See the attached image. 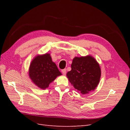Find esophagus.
<instances>
[{
    "label": "esophagus",
    "instance_id": "34e87169",
    "mask_svg": "<svg viewBox=\"0 0 130 130\" xmlns=\"http://www.w3.org/2000/svg\"><path fill=\"white\" fill-rule=\"evenodd\" d=\"M61 72H62V73L63 74V75H66V72H67V70H66V69H62V70H61Z\"/></svg>",
    "mask_w": 130,
    "mask_h": 130
}]
</instances>
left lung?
<instances>
[{
    "label": "left lung",
    "mask_w": 130,
    "mask_h": 130,
    "mask_svg": "<svg viewBox=\"0 0 130 130\" xmlns=\"http://www.w3.org/2000/svg\"><path fill=\"white\" fill-rule=\"evenodd\" d=\"M71 68L67 76L78 92L85 94L95 89L100 81L101 69L95 59L90 56L76 57Z\"/></svg>",
    "instance_id": "obj_1"
}]
</instances>
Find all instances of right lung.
Listing matches in <instances>:
<instances>
[{
    "label": "right lung",
    "mask_w": 130,
    "mask_h": 130,
    "mask_svg": "<svg viewBox=\"0 0 130 130\" xmlns=\"http://www.w3.org/2000/svg\"><path fill=\"white\" fill-rule=\"evenodd\" d=\"M61 74L49 54L36 56L30 66L29 76L41 89L48 88L51 82Z\"/></svg>",
    "instance_id": "add662e5"
}]
</instances>
